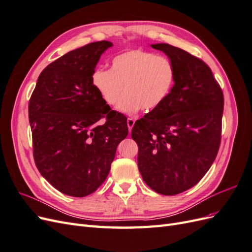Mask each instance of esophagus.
I'll return each mask as SVG.
<instances>
[{
	"mask_svg": "<svg viewBox=\"0 0 252 252\" xmlns=\"http://www.w3.org/2000/svg\"><path fill=\"white\" fill-rule=\"evenodd\" d=\"M134 119H132V118H128L127 119V126H128V129H129V131H131V129H132V127H133V125H134Z\"/></svg>",
	"mask_w": 252,
	"mask_h": 252,
	"instance_id": "obj_1",
	"label": "esophagus"
}]
</instances>
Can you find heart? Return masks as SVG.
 I'll use <instances>...</instances> for the list:
<instances>
[{
	"mask_svg": "<svg viewBox=\"0 0 252 252\" xmlns=\"http://www.w3.org/2000/svg\"><path fill=\"white\" fill-rule=\"evenodd\" d=\"M175 79L177 70L169 58L144 49L122 52L112 59L110 69L97 68L91 75L94 89L108 106L119 101L124 88L118 109L125 113L161 107L170 95Z\"/></svg>",
	"mask_w": 252,
	"mask_h": 252,
	"instance_id": "1",
	"label": "heart"
}]
</instances>
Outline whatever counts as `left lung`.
I'll return each mask as SVG.
<instances>
[{
  "mask_svg": "<svg viewBox=\"0 0 252 252\" xmlns=\"http://www.w3.org/2000/svg\"><path fill=\"white\" fill-rule=\"evenodd\" d=\"M152 48L166 53L177 70L168 98L134 123L138 167L156 192L174 195L201 181L215 162L222 135L224 95L204 61L169 44Z\"/></svg>",
  "mask_w": 252,
  "mask_h": 252,
  "instance_id": "left-lung-1",
  "label": "left lung"
}]
</instances>
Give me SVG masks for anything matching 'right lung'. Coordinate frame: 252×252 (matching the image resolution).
Segmentation results:
<instances>
[{"label":"right lung","instance_id":"right-lung-1","mask_svg":"<svg viewBox=\"0 0 252 252\" xmlns=\"http://www.w3.org/2000/svg\"><path fill=\"white\" fill-rule=\"evenodd\" d=\"M112 44L90 43L67 52L41 72L28 114L36 168L64 194L94 192L109 173L118 145L128 134L127 118L111 110L91 75ZM105 119L104 125L98 121Z\"/></svg>","mask_w":252,"mask_h":252}]
</instances>
